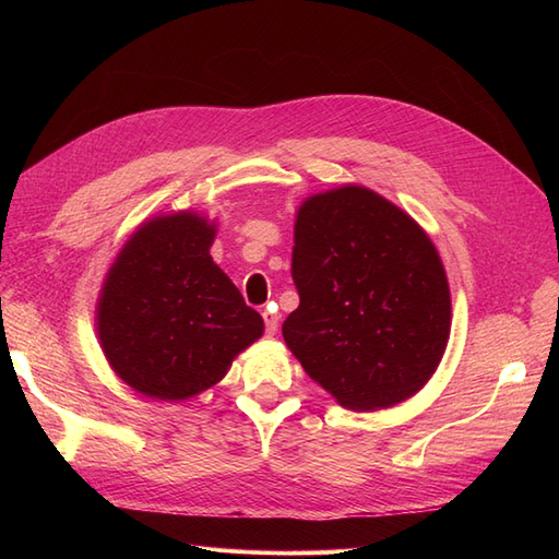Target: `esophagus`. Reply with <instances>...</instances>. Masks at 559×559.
<instances>
[{
  "label": "esophagus",
  "instance_id": "esophagus-1",
  "mask_svg": "<svg viewBox=\"0 0 559 559\" xmlns=\"http://www.w3.org/2000/svg\"><path fill=\"white\" fill-rule=\"evenodd\" d=\"M263 321H265V333H267V335H275L277 324H280V317H277L273 310H265V312H263Z\"/></svg>",
  "mask_w": 559,
  "mask_h": 559
}]
</instances>
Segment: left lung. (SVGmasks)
<instances>
[{"label":"left lung","mask_w":559,"mask_h":559,"mask_svg":"<svg viewBox=\"0 0 559 559\" xmlns=\"http://www.w3.org/2000/svg\"><path fill=\"white\" fill-rule=\"evenodd\" d=\"M300 306L282 335L306 373L352 411L417 394L450 337L441 257L413 216L364 186L310 195L296 212Z\"/></svg>","instance_id":"1"}]
</instances>
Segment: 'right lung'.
<instances>
[{"label": "right lung", "mask_w": 559, "mask_h": 559, "mask_svg": "<svg viewBox=\"0 0 559 559\" xmlns=\"http://www.w3.org/2000/svg\"><path fill=\"white\" fill-rule=\"evenodd\" d=\"M216 224L195 212L148 218L118 251L97 300V337L138 394L186 401L222 380L263 335L210 247Z\"/></svg>", "instance_id": "1"}]
</instances>
